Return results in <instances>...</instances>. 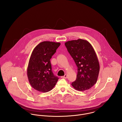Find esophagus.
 <instances>
[{"instance_id":"obj_1","label":"esophagus","mask_w":122,"mask_h":122,"mask_svg":"<svg viewBox=\"0 0 122 122\" xmlns=\"http://www.w3.org/2000/svg\"><path fill=\"white\" fill-rule=\"evenodd\" d=\"M61 78H63V79H67V75L65 74L64 76H62V77H61Z\"/></svg>"}]
</instances>
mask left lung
<instances>
[{
    "label": "left lung",
    "mask_w": 122,
    "mask_h": 122,
    "mask_svg": "<svg viewBox=\"0 0 122 122\" xmlns=\"http://www.w3.org/2000/svg\"><path fill=\"white\" fill-rule=\"evenodd\" d=\"M65 45L78 67L77 78L72 86L80 91L89 89L97 82L100 70L93 47L88 41L81 39L66 41Z\"/></svg>",
    "instance_id": "8db88e82"
}]
</instances>
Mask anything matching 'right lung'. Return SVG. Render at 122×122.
<instances>
[{
  "instance_id": "1",
  "label": "right lung",
  "mask_w": 122,
  "mask_h": 122,
  "mask_svg": "<svg viewBox=\"0 0 122 122\" xmlns=\"http://www.w3.org/2000/svg\"><path fill=\"white\" fill-rule=\"evenodd\" d=\"M60 42L44 41L34 49L27 69L29 83L36 90L47 92L55 86L59 78L51 70L50 59L56 52Z\"/></svg>"
}]
</instances>
